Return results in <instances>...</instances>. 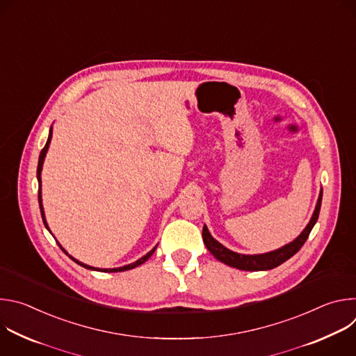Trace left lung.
I'll return each mask as SVG.
<instances>
[{
  "label": "left lung",
  "instance_id": "8db88e82",
  "mask_svg": "<svg viewBox=\"0 0 356 356\" xmlns=\"http://www.w3.org/2000/svg\"><path fill=\"white\" fill-rule=\"evenodd\" d=\"M321 200H323V190L320 191L314 213H313L307 227L301 231V234L294 241L289 242L287 245H284L276 250H270L266 253H258V255H243V253L234 252V250L225 248L217 239H214L213 235L210 234L207 225H204V228H202V241H204L207 249L210 250V253L216 259H218L220 262H222L231 268H236L239 270H248V272L273 269V268L282 265L283 262H286L287 259H290L293 255H296V253L300 250V248L304 245V242L307 241L313 227L316 225V222L318 220V214H320V209H321Z\"/></svg>",
  "mask_w": 356,
  "mask_h": 356
}]
</instances>
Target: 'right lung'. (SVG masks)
<instances>
[{
    "mask_svg": "<svg viewBox=\"0 0 356 356\" xmlns=\"http://www.w3.org/2000/svg\"><path fill=\"white\" fill-rule=\"evenodd\" d=\"M50 140H52V127H50V129H49V136H47V140H46V145H44V147L42 149V152H40V155H39V162H38V170H36V177H38V183H39V194H38V200H39V207H40V214H42V220H43V224H44V227L47 228V231L50 232V229H49V227H47V222H46V218H44V211H43V204H42V177H40V175H42V166H43V162H44V156H46V154H47V149H49V145H50ZM59 246H60V249L66 253V255H69V253L65 250V248L59 243ZM156 248H158V245L152 249V250H149L146 255H143L140 259H138L136 262H134V264H129V265H125V266H121V268H113V269H99V268H92V266H88V265H86V264H83V262H80V261H77V259H74L73 257H70L69 255V258L72 259V261H74L77 265H80V266H83V268H86V269H90V270H98V272H106V273H113V272H124V270H131V269H134V268H136V266H139V265H142L143 262H146L152 255H154V252L156 250Z\"/></svg>",
    "mask_w": 356,
    "mask_h": 356,
    "instance_id": "right-lung-1",
    "label": "right lung"
}]
</instances>
